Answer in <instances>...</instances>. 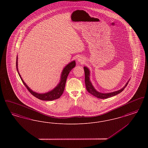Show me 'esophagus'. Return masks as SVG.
Masks as SVG:
<instances>
[{"label":"esophagus","instance_id":"esophagus-1","mask_svg":"<svg viewBox=\"0 0 148 148\" xmlns=\"http://www.w3.org/2000/svg\"><path fill=\"white\" fill-rule=\"evenodd\" d=\"M77 61H78V62H80V63H83V62H84V58L80 57L79 58L77 59Z\"/></svg>","mask_w":148,"mask_h":148}]
</instances>
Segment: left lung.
I'll return each mask as SVG.
<instances>
[{"mask_svg": "<svg viewBox=\"0 0 148 148\" xmlns=\"http://www.w3.org/2000/svg\"><path fill=\"white\" fill-rule=\"evenodd\" d=\"M85 73V83L86 86V89L87 91L90 93L94 97L99 99H106L108 98L112 97L113 96H115L118 94L120 93L121 92H123L124 89L125 88L127 85L129 83V81L127 83V84L125 85V86L120 89L119 90L115 91V92H108V93H102L96 90V89L94 88V87L92 86V83L90 80V71L89 69L86 68V66L84 67Z\"/></svg>", "mask_w": 148, "mask_h": 148, "instance_id": "left-lung-1", "label": "left lung"}]
</instances>
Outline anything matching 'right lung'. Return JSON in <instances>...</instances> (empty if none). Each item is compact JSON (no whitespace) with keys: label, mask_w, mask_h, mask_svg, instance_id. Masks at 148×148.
Listing matches in <instances>:
<instances>
[{"label":"right lung","mask_w":148,"mask_h":148,"mask_svg":"<svg viewBox=\"0 0 148 148\" xmlns=\"http://www.w3.org/2000/svg\"><path fill=\"white\" fill-rule=\"evenodd\" d=\"M75 65H76L75 61L74 60L65 66V67L64 68L63 70L62 71V74H61L60 81L59 83L57 85V86L54 89L51 90V91L48 92H45L44 94H39V93H37L36 92H33V90H32L29 88L28 86L25 84V83L23 80L22 77H21V76L19 73L18 69V56L16 57V69H17V71L18 73V74L21 79L22 82L25 86V87L27 88L29 92H30L33 96H34L36 98L42 100H48V101L56 100L57 99L61 97V95L63 93L66 79L69 75V73L71 71V69L75 66Z\"/></svg>","instance_id":"right-lung-1"}]
</instances>
